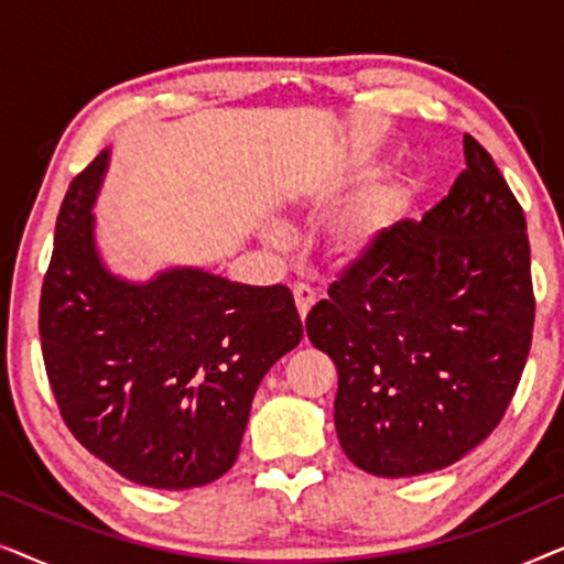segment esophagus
Wrapping results in <instances>:
<instances>
[{
  "instance_id": "obj_1",
  "label": "esophagus",
  "mask_w": 564,
  "mask_h": 564,
  "mask_svg": "<svg viewBox=\"0 0 564 564\" xmlns=\"http://www.w3.org/2000/svg\"><path fill=\"white\" fill-rule=\"evenodd\" d=\"M292 295H295L300 318L305 321V315L311 313V307L315 305V290L311 288V284H295V288H292Z\"/></svg>"
}]
</instances>
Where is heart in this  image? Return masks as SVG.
Returning a JSON list of instances; mask_svg holds the SVG:
<instances>
[{"label":"heart","instance_id":"obj_1","mask_svg":"<svg viewBox=\"0 0 564 564\" xmlns=\"http://www.w3.org/2000/svg\"><path fill=\"white\" fill-rule=\"evenodd\" d=\"M413 195V180H400L395 184H384L372 192L349 218H346L341 234H338V251L344 259L357 261L375 253L392 234L408 210ZM272 241H282L280 230H267Z\"/></svg>","mask_w":564,"mask_h":564}]
</instances>
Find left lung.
Returning a JSON list of instances; mask_svg holds the SVG:
<instances>
[{"instance_id":"left-lung-1","label":"left lung","mask_w":564,"mask_h":564,"mask_svg":"<svg viewBox=\"0 0 564 564\" xmlns=\"http://www.w3.org/2000/svg\"><path fill=\"white\" fill-rule=\"evenodd\" d=\"M465 161L434 210L398 223L307 313V338L338 369V442L369 475L454 465L492 434L527 365V220L473 135Z\"/></svg>"}]
</instances>
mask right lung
Returning <instances> with one entry per match:
<instances>
[{
	"mask_svg": "<svg viewBox=\"0 0 564 564\" xmlns=\"http://www.w3.org/2000/svg\"><path fill=\"white\" fill-rule=\"evenodd\" d=\"M105 149L61 203L41 295L53 395L82 446L130 482L199 488L238 457L251 400L303 338L284 284L251 288L199 267L145 282L110 272L97 249Z\"/></svg>",
	"mask_w": 564,
	"mask_h": 564,
	"instance_id": "add662e5",
	"label": "right lung"
}]
</instances>
